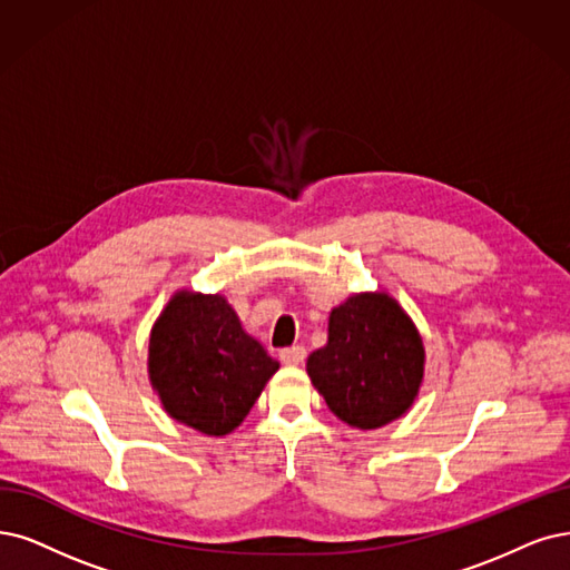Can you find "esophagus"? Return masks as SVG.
Instances as JSON below:
<instances>
[{
	"label": "esophagus",
	"mask_w": 570,
	"mask_h": 570,
	"mask_svg": "<svg viewBox=\"0 0 570 570\" xmlns=\"http://www.w3.org/2000/svg\"><path fill=\"white\" fill-rule=\"evenodd\" d=\"M279 360H282L284 364H288V366H298V364L305 362V347H301V345L284 347V350L279 352Z\"/></svg>",
	"instance_id": "obj_1"
}]
</instances>
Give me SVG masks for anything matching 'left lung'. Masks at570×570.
Segmentation results:
<instances>
[{"label":"left lung","mask_w":570,"mask_h":570,"mask_svg":"<svg viewBox=\"0 0 570 570\" xmlns=\"http://www.w3.org/2000/svg\"><path fill=\"white\" fill-rule=\"evenodd\" d=\"M423 338L385 293H360L331 312L328 343L307 373L343 423L375 430L406 413L423 381Z\"/></svg>","instance_id":"obj_1"}]
</instances>
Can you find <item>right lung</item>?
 <instances>
[{"label":"right lung","mask_w":570,"mask_h":570,"mask_svg":"<svg viewBox=\"0 0 570 570\" xmlns=\"http://www.w3.org/2000/svg\"><path fill=\"white\" fill-rule=\"evenodd\" d=\"M147 366L166 413L210 436L235 430L279 368L225 298L187 291L157 320Z\"/></svg>","instance_id":"obj_1"}]
</instances>
